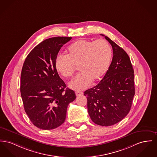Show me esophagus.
Segmentation results:
<instances>
[{
    "label": "esophagus",
    "instance_id": "obj_1",
    "mask_svg": "<svg viewBox=\"0 0 157 157\" xmlns=\"http://www.w3.org/2000/svg\"><path fill=\"white\" fill-rule=\"evenodd\" d=\"M75 94H76V96H79V95H82V94H83V92H80V91H76Z\"/></svg>",
    "mask_w": 157,
    "mask_h": 157
}]
</instances>
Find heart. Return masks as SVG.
Segmentation results:
<instances>
[{"instance_id": "obj_1", "label": "heart", "mask_w": 157, "mask_h": 157, "mask_svg": "<svg viewBox=\"0 0 157 157\" xmlns=\"http://www.w3.org/2000/svg\"><path fill=\"white\" fill-rule=\"evenodd\" d=\"M112 50L109 43L102 39L91 41L79 40L67 49V55H59L55 61L57 72L65 78L71 77L79 66L81 72L69 83L72 90L80 91L91 83L101 79L110 65Z\"/></svg>"}]
</instances>
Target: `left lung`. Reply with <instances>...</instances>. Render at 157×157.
<instances>
[{
	"mask_svg": "<svg viewBox=\"0 0 157 157\" xmlns=\"http://www.w3.org/2000/svg\"><path fill=\"white\" fill-rule=\"evenodd\" d=\"M104 37L113 48L111 63L100 82L85 91L84 95L86 96L88 111L92 121L109 126L128 115L135 89L134 71L129 56L109 37Z\"/></svg>",
	"mask_w": 157,
	"mask_h": 157,
	"instance_id": "left-lung-1",
	"label": "left lung"
}]
</instances>
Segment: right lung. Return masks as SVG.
Masks as SVG:
<instances>
[{
    "label": "right lung",
    "mask_w": 157,
    "mask_h": 157,
    "mask_svg": "<svg viewBox=\"0 0 157 157\" xmlns=\"http://www.w3.org/2000/svg\"><path fill=\"white\" fill-rule=\"evenodd\" d=\"M72 37L50 38L35 47L26 57L21 75L20 91L24 110L33 124L43 130L55 129L65 121L73 90L60 78L55 66L61 47Z\"/></svg>",
    "instance_id": "1"
}]
</instances>
